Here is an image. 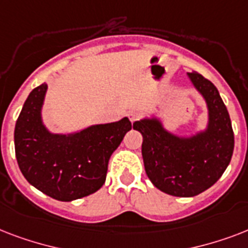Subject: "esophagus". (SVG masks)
I'll use <instances>...</instances> for the list:
<instances>
[{"label": "esophagus", "mask_w": 248, "mask_h": 248, "mask_svg": "<svg viewBox=\"0 0 248 248\" xmlns=\"http://www.w3.org/2000/svg\"><path fill=\"white\" fill-rule=\"evenodd\" d=\"M128 118H130V121L134 124L135 121H138L140 118V113L138 112V110H131V112L128 113Z\"/></svg>", "instance_id": "1"}]
</instances>
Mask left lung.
<instances>
[{"label":"left lung","instance_id":"8db88e82","mask_svg":"<svg viewBox=\"0 0 248 248\" xmlns=\"http://www.w3.org/2000/svg\"><path fill=\"white\" fill-rule=\"evenodd\" d=\"M188 77L207 104L206 130L190 136L175 135L157 117L134 124L143 135L141 155L149 180L175 197H194L212 186L227 170L234 149L231 117L215 85L197 72Z\"/></svg>","mask_w":248,"mask_h":248}]
</instances>
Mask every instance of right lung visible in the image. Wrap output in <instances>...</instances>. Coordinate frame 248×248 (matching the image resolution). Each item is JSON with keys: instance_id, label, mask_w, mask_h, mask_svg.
Segmentation results:
<instances>
[{"instance_id": "obj_1", "label": "right lung", "mask_w": 248, "mask_h": 248, "mask_svg": "<svg viewBox=\"0 0 248 248\" xmlns=\"http://www.w3.org/2000/svg\"><path fill=\"white\" fill-rule=\"evenodd\" d=\"M47 85L32 90L17 117L15 155L29 184L54 200L71 202L103 186L110 155L132 127L127 117L73 134H54L42 122Z\"/></svg>"}]
</instances>
